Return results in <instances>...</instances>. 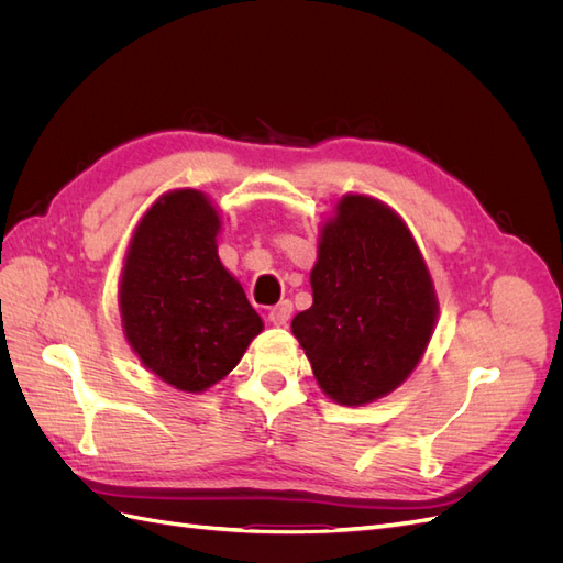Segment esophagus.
<instances>
[{"mask_svg": "<svg viewBox=\"0 0 563 563\" xmlns=\"http://www.w3.org/2000/svg\"><path fill=\"white\" fill-rule=\"evenodd\" d=\"M291 314H294L291 300H282V302L275 305V308H269L267 319H269L272 323H275V327H286L288 319H291Z\"/></svg>", "mask_w": 563, "mask_h": 563, "instance_id": "1", "label": "esophagus"}]
</instances>
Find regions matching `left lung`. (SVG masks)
Listing matches in <instances>:
<instances>
[{"label": "left lung", "instance_id": "left-lung-1", "mask_svg": "<svg viewBox=\"0 0 563 563\" xmlns=\"http://www.w3.org/2000/svg\"><path fill=\"white\" fill-rule=\"evenodd\" d=\"M323 225L312 308L291 329L319 387L362 406L399 387L430 343L437 300L428 265L385 203L347 195Z\"/></svg>", "mask_w": 563, "mask_h": 563}]
</instances>
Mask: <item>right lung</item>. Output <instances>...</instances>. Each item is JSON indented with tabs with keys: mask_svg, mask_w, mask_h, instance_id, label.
<instances>
[{
	"mask_svg": "<svg viewBox=\"0 0 563 563\" xmlns=\"http://www.w3.org/2000/svg\"><path fill=\"white\" fill-rule=\"evenodd\" d=\"M218 230L201 192L164 195L135 228L119 286L129 345L183 391L223 380L263 331L242 284L218 258Z\"/></svg>",
	"mask_w": 563,
	"mask_h": 563,
	"instance_id": "add662e5",
	"label": "right lung"
}]
</instances>
